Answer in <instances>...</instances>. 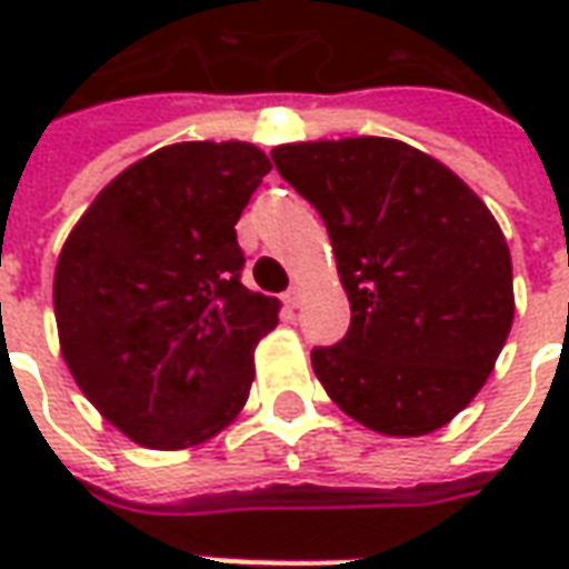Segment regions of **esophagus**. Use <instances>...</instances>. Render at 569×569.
<instances>
[{
    "mask_svg": "<svg viewBox=\"0 0 569 569\" xmlns=\"http://www.w3.org/2000/svg\"><path fill=\"white\" fill-rule=\"evenodd\" d=\"M283 305L289 310H296L298 305H301V289H298V286H292V289H289V292H286L283 296Z\"/></svg>",
    "mask_w": 569,
    "mask_h": 569,
    "instance_id": "34e87169",
    "label": "esophagus"
}]
</instances>
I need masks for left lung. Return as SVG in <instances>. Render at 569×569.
Listing matches in <instances>:
<instances>
[{
  "mask_svg": "<svg viewBox=\"0 0 569 569\" xmlns=\"http://www.w3.org/2000/svg\"><path fill=\"white\" fill-rule=\"evenodd\" d=\"M271 158L322 216L350 301L345 338L310 353L326 393L383 436L445 427L512 329V256L497 219L408 142H289Z\"/></svg>",
  "mask_w": 569,
  "mask_h": 569,
  "instance_id": "obj_1",
  "label": "left lung"
}]
</instances>
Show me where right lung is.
<instances>
[{"label":"right lung","instance_id":"add662e5","mask_svg":"<svg viewBox=\"0 0 569 569\" xmlns=\"http://www.w3.org/2000/svg\"><path fill=\"white\" fill-rule=\"evenodd\" d=\"M268 170L252 142L163 146L118 173L60 249V353L137 445L191 448L247 406L280 301L240 283L234 224Z\"/></svg>","mask_w":569,"mask_h":569}]
</instances>
